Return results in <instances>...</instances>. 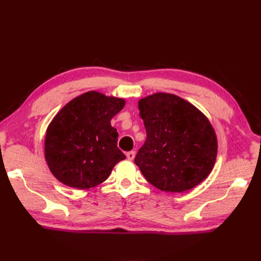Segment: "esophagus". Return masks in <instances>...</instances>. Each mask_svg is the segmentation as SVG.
Instances as JSON below:
<instances>
[{"instance_id": "34e87169", "label": "esophagus", "mask_w": 261, "mask_h": 261, "mask_svg": "<svg viewBox=\"0 0 261 261\" xmlns=\"http://www.w3.org/2000/svg\"><path fill=\"white\" fill-rule=\"evenodd\" d=\"M126 156H127V159L128 160H130V161H132L133 159H134V156H135V151H128L127 153H126Z\"/></svg>"}]
</instances>
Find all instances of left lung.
Segmentation results:
<instances>
[{"mask_svg":"<svg viewBox=\"0 0 261 261\" xmlns=\"http://www.w3.org/2000/svg\"><path fill=\"white\" fill-rule=\"evenodd\" d=\"M147 138L134 159L154 187L182 193L206 179L217 156L215 131L199 110L172 94L139 101Z\"/></svg>","mask_w":261,"mask_h":261,"instance_id":"obj_1","label":"left lung"}]
</instances>
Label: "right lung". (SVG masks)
I'll return each instance as SVG.
<instances>
[{"mask_svg":"<svg viewBox=\"0 0 261 261\" xmlns=\"http://www.w3.org/2000/svg\"><path fill=\"white\" fill-rule=\"evenodd\" d=\"M125 100L88 92L65 105L45 136V159L63 184L89 189L105 182L126 156L117 148L118 133L111 119Z\"/></svg>","mask_w":261,"mask_h":261,"instance_id":"1","label":"right lung"}]
</instances>
